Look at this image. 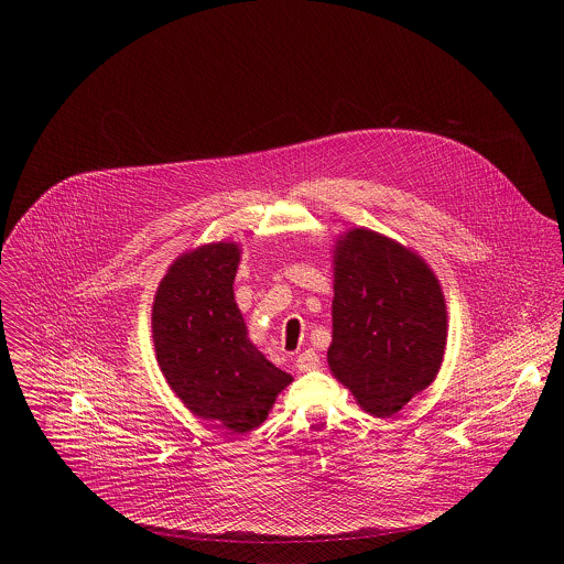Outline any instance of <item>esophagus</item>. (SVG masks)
Wrapping results in <instances>:
<instances>
[{"instance_id": "1", "label": "esophagus", "mask_w": 564, "mask_h": 564, "mask_svg": "<svg viewBox=\"0 0 564 564\" xmlns=\"http://www.w3.org/2000/svg\"><path fill=\"white\" fill-rule=\"evenodd\" d=\"M295 365H297V369H300L302 373L315 371V369H319V356H317L313 349H306V351H302V354L297 356Z\"/></svg>"}]
</instances>
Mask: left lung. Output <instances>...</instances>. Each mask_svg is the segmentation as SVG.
Wrapping results in <instances>:
<instances>
[{
  "instance_id": "left-lung-1",
  "label": "left lung",
  "mask_w": 564,
  "mask_h": 564,
  "mask_svg": "<svg viewBox=\"0 0 564 564\" xmlns=\"http://www.w3.org/2000/svg\"><path fill=\"white\" fill-rule=\"evenodd\" d=\"M332 271L329 371L365 412L389 419L425 391L443 365L441 282L414 249L369 228L336 239Z\"/></svg>"
}]
</instances>
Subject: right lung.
Instances as JSON below:
<instances>
[{
	"label": "right lung",
	"instance_id": "right-lung-1",
	"mask_svg": "<svg viewBox=\"0 0 564 564\" xmlns=\"http://www.w3.org/2000/svg\"><path fill=\"white\" fill-rule=\"evenodd\" d=\"M241 245L217 241L177 256L156 289L152 338L162 376L197 416L235 434L256 430L293 376L249 340L235 300Z\"/></svg>",
	"mask_w": 564,
	"mask_h": 564
}]
</instances>
